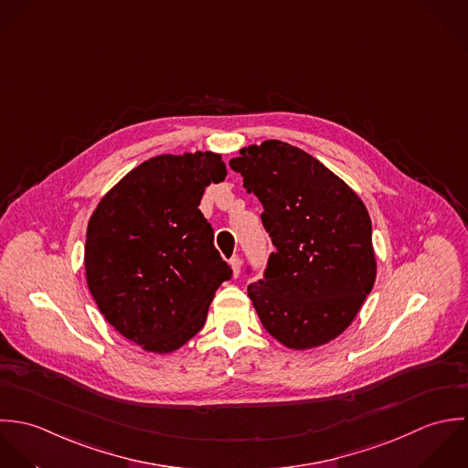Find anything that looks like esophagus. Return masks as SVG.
I'll use <instances>...</instances> for the list:
<instances>
[{"instance_id":"34e87169","label":"esophagus","mask_w":468,"mask_h":468,"mask_svg":"<svg viewBox=\"0 0 468 468\" xmlns=\"http://www.w3.org/2000/svg\"><path fill=\"white\" fill-rule=\"evenodd\" d=\"M229 264H231V270H233V277L237 279L239 275H240V270H242V261H240V257H233L231 261H229Z\"/></svg>"}]
</instances>
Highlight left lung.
<instances>
[{"instance_id":"left-lung-1","label":"left lung","mask_w":468,"mask_h":468,"mask_svg":"<svg viewBox=\"0 0 468 468\" xmlns=\"http://www.w3.org/2000/svg\"><path fill=\"white\" fill-rule=\"evenodd\" d=\"M229 161L264 206L275 251L248 294L266 331L289 349L342 335L376 281L371 217L362 198L313 155L282 141Z\"/></svg>"}]
</instances>
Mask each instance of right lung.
Returning <instances> with one entry per match:
<instances>
[{
    "instance_id": "1",
    "label": "right lung",
    "mask_w": 468,
    "mask_h": 468,
    "mask_svg": "<svg viewBox=\"0 0 468 468\" xmlns=\"http://www.w3.org/2000/svg\"><path fill=\"white\" fill-rule=\"evenodd\" d=\"M226 174L220 154L157 155L112 187L89 220V289L106 322L144 351L183 347L231 279L198 209L206 186Z\"/></svg>"
}]
</instances>
